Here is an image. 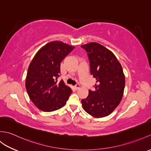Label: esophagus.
I'll return each instance as SVG.
<instances>
[{
	"instance_id": "esophagus-1",
	"label": "esophagus",
	"mask_w": 151,
	"mask_h": 151,
	"mask_svg": "<svg viewBox=\"0 0 151 151\" xmlns=\"http://www.w3.org/2000/svg\"><path fill=\"white\" fill-rule=\"evenodd\" d=\"M80 87H81V86H80L79 84H77L75 86V89H76V90H77V89H78L80 88Z\"/></svg>"
}]
</instances>
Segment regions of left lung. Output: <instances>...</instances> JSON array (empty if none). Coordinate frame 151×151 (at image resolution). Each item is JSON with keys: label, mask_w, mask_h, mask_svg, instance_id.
Wrapping results in <instances>:
<instances>
[{"label": "left lung", "mask_w": 151, "mask_h": 151, "mask_svg": "<svg viewBox=\"0 0 151 151\" xmlns=\"http://www.w3.org/2000/svg\"><path fill=\"white\" fill-rule=\"evenodd\" d=\"M81 47L87 52L91 75L97 80L95 91L82 100L84 110L95 117L110 115L123 97L125 77L117 58L110 50L97 43H89Z\"/></svg>", "instance_id": "obj_1"}]
</instances>
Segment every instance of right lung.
I'll list each match as a JSON object with an SVG mask.
<instances>
[{"instance_id":"obj_1","label":"right lung","mask_w":151,"mask_h":151,"mask_svg":"<svg viewBox=\"0 0 151 151\" xmlns=\"http://www.w3.org/2000/svg\"><path fill=\"white\" fill-rule=\"evenodd\" d=\"M75 47L62 41H51L36 53L28 69L26 89L31 101L40 110L52 111L62 108L72 90L58 81L60 63Z\"/></svg>"}]
</instances>
